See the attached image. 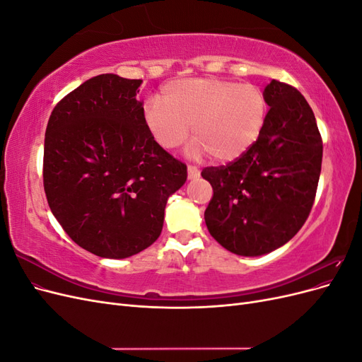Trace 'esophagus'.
I'll return each mask as SVG.
<instances>
[{
	"label": "esophagus",
	"instance_id": "obj_1",
	"mask_svg": "<svg viewBox=\"0 0 362 362\" xmlns=\"http://www.w3.org/2000/svg\"><path fill=\"white\" fill-rule=\"evenodd\" d=\"M199 175H201L199 169L196 168V166H192V164H189V166H187V177H189V180L199 178Z\"/></svg>",
	"mask_w": 362,
	"mask_h": 362
}]
</instances>
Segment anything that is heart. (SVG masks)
I'll return each mask as SVG.
<instances>
[{
	"label": "heart",
	"mask_w": 362,
	"mask_h": 362,
	"mask_svg": "<svg viewBox=\"0 0 362 362\" xmlns=\"http://www.w3.org/2000/svg\"><path fill=\"white\" fill-rule=\"evenodd\" d=\"M266 113V96L258 86L204 76L164 86L161 98L146 103L145 124L157 145L168 151L184 144L192 125L190 156L208 152L213 160L229 161L257 140Z\"/></svg>",
	"instance_id": "1"
}]
</instances>
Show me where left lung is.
<instances>
[{"label": "left lung", "instance_id": "8db88e82", "mask_svg": "<svg viewBox=\"0 0 362 362\" xmlns=\"http://www.w3.org/2000/svg\"><path fill=\"white\" fill-rule=\"evenodd\" d=\"M270 107L257 141L226 166L205 168L213 198L208 231L242 257L286 245L308 218L322 170L323 144L310 104L293 86L272 80Z\"/></svg>", "mask_w": 362, "mask_h": 362}]
</instances>
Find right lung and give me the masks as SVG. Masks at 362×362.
Masks as SVG:
<instances>
[{"label":"right lung","mask_w":362,"mask_h":362,"mask_svg":"<svg viewBox=\"0 0 362 362\" xmlns=\"http://www.w3.org/2000/svg\"><path fill=\"white\" fill-rule=\"evenodd\" d=\"M141 80L96 75L54 107L43 146V189L74 242L103 258H128L161 234L169 196L187 166L152 139Z\"/></svg>","instance_id":"right-lung-1"}]
</instances>
